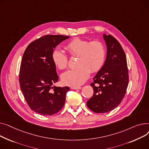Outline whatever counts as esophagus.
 Returning a JSON list of instances; mask_svg holds the SVG:
<instances>
[{"label": "esophagus", "instance_id": "1", "mask_svg": "<svg viewBox=\"0 0 149 149\" xmlns=\"http://www.w3.org/2000/svg\"><path fill=\"white\" fill-rule=\"evenodd\" d=\"M71 88L72 90H81L82 88V87H81V86H72Z\"/></svg>", "mask_w": 149, "mask_h": 149}]
</instances>
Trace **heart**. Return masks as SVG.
I'll return each instance as SVG.
<instances>
[{
	"label": "heart",
	"mask_w": 149,
	"mask_h": 149,
	"mask_svg": "<svg viewBox=\"0 0 149 149\" xmlns=\"http://www.w3.org/2000/svg\"><path fill=\"white\" fill-rule=\"evenodd\" d=\"M65 47L72 56H78L76 63L78 67L61 75L63 82L67 85L78 86L82 85L88 78L91 71L93 73L99 72L104 63L106 50L100 41L90 42L76 38L68 42ZM52 58L59 69L63 70L67 67V56L61 50H54Z\"/></svg>",
	"instance_id": "1"
}]
</instances>
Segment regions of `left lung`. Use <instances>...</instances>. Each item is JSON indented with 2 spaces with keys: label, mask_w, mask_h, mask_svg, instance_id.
<instances>
[{
  "label": "left lung",
  "mask_w": 149,
  "mask_h": 149,
  "mask_svg": "<svg viewBox=\"0 0 149 149\" xmlns=\"http://www.w3.org/2000/svg\"><path fill=\"white\" fill-rule=\"evenodd\" d=\"M107 47L106 60L91 84L94 94L86 105L94 112L104 113L117 108L129 83L127 61L119 42L111 35H103Z\"/></svg>",
  "instance_id": "8db88e82"
}]
</instances>
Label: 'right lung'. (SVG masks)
Segmentation results:
<instances>
[{
	"mask_svg": "<svg viewBox=\"0 0 149 149\" xmlns=\"http://www.w3.org/2000/svg\"><path fill=\"white\" fill-rule=\"evenodd\" d=\"M70 37L47 35L30 43L23 55L20 69V88L31 109L52 116L64 105L68 86H53L58 76L52 58L54 49Z\"/></svg>",
	"mask_w": 149,
	"mask_h": 149,
	"instance_id": "right-lung-1",
	"label": "right lung"
}]
</instances>
